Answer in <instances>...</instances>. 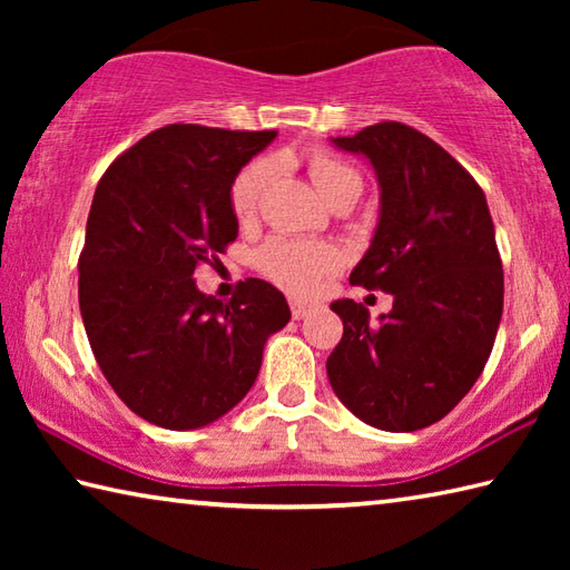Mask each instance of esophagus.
I'll return each mask as SVG.
<instances>
[{"label":"esophagus","mask_w":570,"mask_h":570,"mask_svg":"<svg viewBox=\"0 0 570 570\" xmlns=\"http://www.w3.org/2000/svg\"><path fill=\"white\" fill-rule=\"evenodd\" d=\"M288 306H292V316L294 320H304V316L312 312V304H306V302H302V298H292V302H288Z\"/></svg>","instance_id":"esophagus-1"}]
</instances>
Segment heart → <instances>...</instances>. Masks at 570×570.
<instances>
[{"label": "heart", "mask_w": 570, "mask_h": 570, "mask_svg": "<svg viewBox=\"0 0 570 570\" xmlns=\"http://www.w3.org/2000/svg\"><path fill=\"white\" fill-rule=\"evenodd\" d=\"M308 173L316 190L322 193L326 204H336L344 196L362 193V178L352 166L344 160L330 156V153H314L308 158ZM274 176V160L256 158L246 163L244 168L236 173L234 183H230L228 200L230 210L238 224H248L256 216L258 204ZM256 266L268 282L276 284L284 292L294 296H308L330 274L340 266V254L326 244H308V240H294V238H272L268 244L258 248Z\"/></svg>", "instance_id": "1"}]
</instances>
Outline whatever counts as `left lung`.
<instances>
[{
	"mask_svg": "<svg viewBox=\"0 0 570 570\" xmlns=\"http://www.w3.org/2000/svg\"><path fill=\"white\" fill-rule=\"evenodd\" d=\"M334 146L370 158L382 188L372 246L354 286L394 296L370 322L352 298L334 302L342 342L326 360L332 390L362 422L414 432L465 397L493 352L503 314V262L485 193L428 135L377 122Z\"/></svg>",
	"mask_w": 570,
	"mask_h": 570,
	"instance_id": "obj_1",
	"label": "left lung"
}]
</instances>
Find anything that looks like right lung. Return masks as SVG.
<instances>
[{"label":"right lung","mask_w":570,"mask_h":570,"mask_svg":"<svg viewBox=\"0 0 570 570\" xmlns=\"http://www.w3.org/2000/svg\"><path fill=\"white\" fill-rule=\"evenodd\" d=\"M276 130L166 125L110 163L80 254V314L105 380L150 424L196 430L246 397L284 294L246 278L230 302L193 274L238 236L228 190Z\"/></svg>","instance_id":"add662e5"}]
</instances>
